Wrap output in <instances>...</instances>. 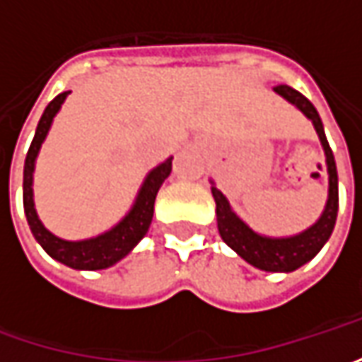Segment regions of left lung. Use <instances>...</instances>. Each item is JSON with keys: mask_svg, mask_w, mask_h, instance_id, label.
<instances>
[{"mask_svg": "<svg viewBox=\"0 0 362 362\" xmlns=\"http://www.w3.org/2000/svg\"><path fill=\"white\" fill-rule=\"evenodd\" d=\"M274 92L280 94L292 106H296L306 119L313 120L314 131H316L318 139H320V145L325 148L328 173V197L320 217L314 221L310 228H306L296 235H286V238L264 235V233H257L256 230H252L242 217L231 209L228 197L216 187L214 179H209V183H211V193H214V199H216L217 230H219L221 240L228 243L238 256L243 257L247 264H252L257 270L284 272V274H288V272L298 270L300 266H304L306 262H310L322 250V245L328 242L330 233L334 230L337 214H339V175H337L334 155H332V151L328 146L322 120L318 117L313 103L306 96H302L298 90H294V88H290L286 84L274 86Z\"/></svg>", "mask_w": 362, "mask_h": 362, "instance_id": "left-lung-1", "label": "left lung"}]
</instances>
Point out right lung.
I'll return each instance as SVG.
<instances>
[{"label": "right lung", "mask_w": 362, "mask_h": 362, "mask_svg": "<svg viewBox=\"0 0 362 362\" xmlns=\"http://www.w3.org/2000/svg\"><path fill=\"white\" fill-rule=\"evenodd\" d=\"M68 94H70V90L58 94L46 106L42 119L37 122L34 141L30 145V151L25 155V165H23V209H25L28 226L34 233L35 242L46 250L49 257H54L56 262H60L68 268H74V270H105V268L115 266L124 256H129L134 250V245L146 235L148 226L153 221L155 197L159 193L160 185L165 183V179L171 175L173 157L163 160L160 165H157L155 169H151L146 173L145 181L139 189L129 214L122 217L117 226H112L110 230L103 231L94 238L76 240V242L62 240V238L54 235L52 231L46 230V226L42 223V219L37 217V211H35L34 169L42 143L46 141L49 127L56 119V115L60 112Z\"/></svg>", "instance_id": "right-lung-1"}]
</instances>
